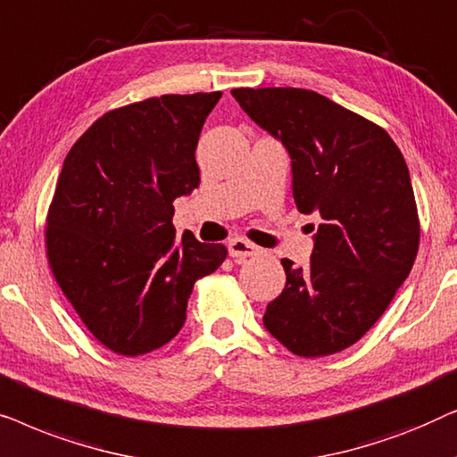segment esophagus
Instances as JSON below:
<instances>
[{
    "label": "esophagus",
    "instance_id": "esophagus-1",
    "mask_svg": "<svg viewBox=\"0 0 457 457\" xmlns=\"http://www.w3.org/2000/svg\"><path fill=\"white\" fill-rule=\"evenodd\" d=\"M228 253L230 258L243 260V258H252V255H258L260 247L245 239H241V237H235V239L228 241Z\"/></svg>",
    "mask_w": 457,
    "mask_h": 457
}]
</instances>
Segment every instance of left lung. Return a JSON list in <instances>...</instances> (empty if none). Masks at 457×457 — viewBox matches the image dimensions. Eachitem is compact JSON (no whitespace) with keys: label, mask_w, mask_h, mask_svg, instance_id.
Here are the masks:
<instances>
[{"label":"left lung","mask_w":457,"mask_h":457,"mask_svg":"<svg viewBox=\"0 0 457 457\" xmlns=\"http://www.w3.org/2000/svg\"><path fill=\"white\" fill-rule=\"evenodd\" d=\"M230 93L289 152L297 210L322 218L310 264L280 260L287 283L264 327L303 358L343 352L383 316L414 266L420 224L408 164L385 129L320 93Z\"/></svg>","instance_id":"1"}]
</instances>
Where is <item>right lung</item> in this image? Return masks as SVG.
<instances>
[{
  "instance_id": "add662e5",
  "label": "right lung",
  "mask_w": 457,
  "mask_h": 457,
  "mask_svg": "<svg viewBox=\"0 0 457 457\" xmlns=\"http://www.w3.org/2000/svg\"><path fill=\"white\" fill-rule=\"evenodd\" d=\"M220 91L112 110L74 143L49 205L46 245L60 289L99 343L120 355L166 345L220 243L177 241V197L199 187L195 149Z\"/></svg>"
}]
</instances>
